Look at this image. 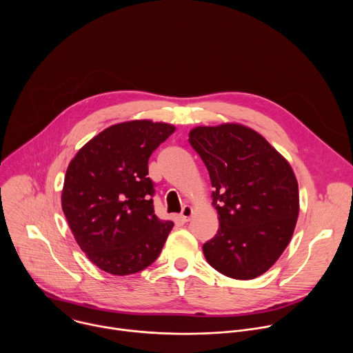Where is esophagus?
I'll return each mask as SVG.
<instances>
[{"label": "esophagus", "instance_id": "esophagus-1", "mask_svg": "<svg viewBox=\"0 0 353 353\" xmlns=\"http://www.w3.org/2000/svg\"><path fill=\"white\" fill-rule=\"evenodd\" d=\"M191 215H192V207L184 205V208H183V211H181V214H180V218H181L184 222H188L190 218H191Z\"/></svg>", "mask_w": 353, "mask_h": 353}]
</instances>
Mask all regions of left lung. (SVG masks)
Instances as JSON below:
<instances>
[{"mask_svg":"<svg viewBox=\"0 0 353 353\" xmlns=\"http://www.w3.org/2000/svg\"><path fill=\"white\" fill-rule=\"evenodd\" d=\"M188 141L205 163L219 229L203 245L208 264L233 279L267 272L288 247L299 216L289 162L257 131L236 123L199 125Z\"/></svg>","mask_w":353,"mask_h":353,"instance_id":"1","label":"left lung"}]
</instances>
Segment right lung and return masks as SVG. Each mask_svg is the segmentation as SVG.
I'll list each match as a JSON object with an SVG mask.
<instances>
[{"instance_id":"1","label":"right lung","mask_w":353,"mask_h":353,"mask_svg":"<svg viewBox=\"0 0 353 353\" xmlns=\"http://www.w3.org/2000/svg\"><path fill=\"white\" fill-rule=\"evenodd\" d=\"M176 127L150 120L114 124L70 162L61 207L70 229L100 270L130 275L152 264L173 228L154 211L148 161Z\"/></svg>"}]
</instances>
